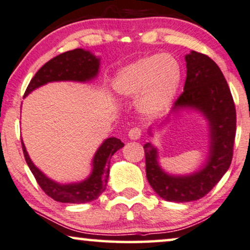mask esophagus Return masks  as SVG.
I'll return each mask as SVG.
<instances>
[{
    "instance_id": "34e87169",
    "label": "esophagus",
    "mask_w": 250,
    "mask_h": 250,
    "mask_svg": "<svg viewBox=\"0 0 250 250\" xmlns=\"http://www.w3.org/2000/svg\"><path fill=\"white\" fill-rule=\"evenodd\" d=\"M128 136H129V138L132 139V140L139 139L140 136H142V129L138 128V126H135V128H131V129L129 130Z\"/></svg>"
}]
</instances>
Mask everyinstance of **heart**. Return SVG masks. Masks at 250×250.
<instances>
[{"mask_svg":"<svg viewBox=\"0 0 250 250\" xmlns=\"http://www.w3.org/2000/svg\"><path fill=\"white\" fill-rule=\"evenodd\" d=\"M182 79V68L171 54L142 58L119 70L114 90L124 97H136L137 107L144 114L156 117L170 107Z\"/></svg>","mask_w":250,"mask_h":250,"instance_id":"obj_1","label":"heart"}]
</instances>
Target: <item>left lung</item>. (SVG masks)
Returning a JSON list of instances; mask_svg holds the SVG:
<instances>
[{
  "instance_id": "obj_1",
  "label": "left lung",
  "mask_w": 250,
  "mask_h": 250,
  "mask_svg": "<svg viewBox=\"0 0 250 250\" xmlns=\"http://www.w3.org/2000/svg\"><path fill=\"white\" fill-rule=\"evenodd\" d=\"M187 78L184 93L174 102L173 112L191 108L208 122L209 152L200 170L187 175L165 172L159 163V152L150 143L144 145L146 177L154 191L167 202L187 203L212 190L229 170L235 137V107L222 71L212 59L191 51L185 56ZM152 135V129H149Z\"/></svg>"
}]
</instances>
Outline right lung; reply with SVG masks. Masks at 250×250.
<instances>
[{
  "label": "right lung",
  "mask_w": 250,
  "mask_h": 250,
  "mask_svg": "<svg viewBox=\"0 0 250 250\" xmlns=\"http://www.w3.org/2000/svg\"><path fill=\"white\" fill-rule=\"evenodd\" d=\"M100 61V58L83 48H76L55 56L45 63L33 77L24 91V97L38 87L46 85L47 83H88L97 77L101 65ZM21 145L24 160L45 194L60 203L83 204L97 199L106 189L110 175V160L118 149L125 146V144L115 137L105 139L95 153L89 177L80 182L66 185L59 184L47 178L30 160L23 142H21Z\"/></svg>",
  "instance_id": "right-lung-1"
}]
</instances>
